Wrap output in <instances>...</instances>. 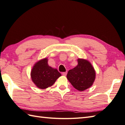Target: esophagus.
I'll return each mask as SVG.
<instances>
[{"label": "esophagus", "instance_id": "esophagus-1", "mask_svg": "<svg viewBox=\"0 0 125 125\" xmlns=\"http://www.w3.org/2000/svg\"><path fill=\"white\" fill-rule=\"evenodd\" d=\"M62 74L63 75H64V76H66V74H67V72H62Z\"/></svg>", "mask_w": 125, "mask_h": 125}]
</instances>
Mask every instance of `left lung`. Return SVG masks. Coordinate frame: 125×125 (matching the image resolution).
<instances>
[{"label": "left lung", "mask_w": 125, "mask_h": 125, "mask_svg": "<svg viewBox=\"0 0 125 125\" xmlns=\"http://www.w3.org/2000/svg\"><path fill=\"white\" fill-rule=\"evenodd\" d=\"M78 62L76 67L68 71L67 78L75 89L83 91L93 85L95 78V71L87 60L78 59Z\"/></svg>", "instance_id": "1"}]
</instances>
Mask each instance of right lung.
Segmentation results:
<instances>
[{"label": "right lung", "mask_w": 125, "mask_h": 125, "mask_svg": "<svg viewBox=\"0 0 125 125\" xmlns=\"http://www.w3.org/2000/svg\"><path fill=\"white\" fill-rule=\"evenodd\" d=\"M62 74L48 65L47 58L38 61L33 67L31 77L37 87L45 89L52 86Z\"/></svg>", "instance_id": "add662e5"}]
</instances>
